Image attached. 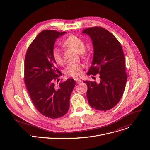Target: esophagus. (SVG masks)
I'll return each mask as SVG.
<instances>
[{"instance_id":"esophagus-1","label":"esophagus","mask_w":150,"mask_h":150,"mask_svg":"<svg viewBox=\"0 0 150 150\" xmlns=\"http://www.w3.org/2000/svg\"><path fill=\"white\" fill-rule=\"evenodd\" d=\"M75 81L77 83H80L81 82V80H80V79H75Z\"/></svg>"}]
</instances>
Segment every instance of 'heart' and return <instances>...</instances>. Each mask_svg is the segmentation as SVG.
Segmentation results:
<instances>
[{
	"label": "heart",
	"instance_id": "heart-1",
	"mask_svg": "<svg viewBox=\"0 0 150 150\" xmlns=\"http://www.w3.org/2000/svg\"><path fill=\"white\" fill-rule=\"evenodd\" d=\"M64 46L74 49L79 53L81 54L82 57L84 58L87 55V52L86 50V45L85 42L80 38L75 35L69 36L63 43ZM52 57L54 62L59 65H61L63 63L62 53L60 49L55 47L52 50ZM83 67L81 64H70L69 65L66 70L65 73L69 76L79 78L82 74Z\"/></svg>",
	"mask_w": 150,
	"mask_h": 150
}]
</instances>
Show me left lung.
Here are the masks:
<instances>
[{
    "instance_id": "1",
    "label": "left lung",
    "mask_w": 150,
    "mask_h": 150,
    "mask_svg": "<svg viewBox=\"0 0 150 150\" xmlns=\"http://www.w3.org/2000/svg\"><path fill=\"white\" fill-rule=\"evenodd\" d=\"M90 36L94 47L92 64L87 75L100 74V83L84 81L87 86L90 105L106 111L115 107L121 98L127 79L125 57L121 45L105 29L94 26L83 32Z\"/></svg>"
}]
</instances>
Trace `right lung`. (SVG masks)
<instances>
[{
	"instance_id": "obj_1",
	"label": "right lung",
	"mask_w": 150,
	"mask_h": 150,
	"mask_svg": "<svg viewBox=\"0 0 150 150\" xmlns=\"http://www.w3.org/2000/svg\"><path fill=\"white\" fill-rule=\"evenodd\" d=\"M66 32L45 30L29 46L25 60L24 80L31 100L38 111L50 118L64 115L69 109L70 97L76 83L68 79L56 87L62 76L52 57L56 39Z\"/></svg>"
}]
</instances>
